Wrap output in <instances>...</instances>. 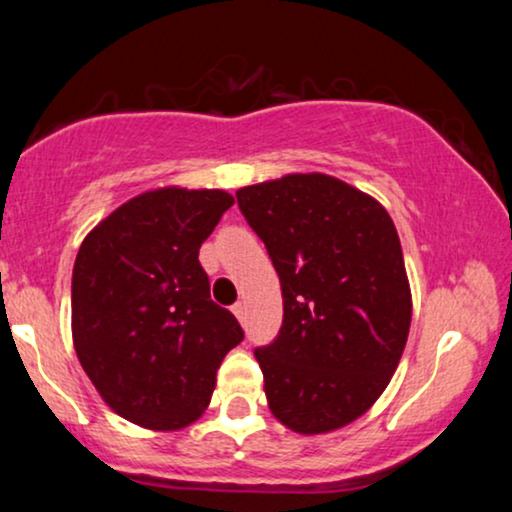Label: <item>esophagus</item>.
<instances>
[{
    "label": "esophagus",
    "mask_w": 512,
    "mask_h": 512,
    "mask_svg": "<svg viewBox=\"0 0 512 512\" xmlns=\"http://www.w3.org/2000/svg\"><path fill=\"white\" fill-rule=\"evenodd\" d=\"M245 310H248V308H245V303H243V301H238L236 305H233V315H236L240 322L245 320Z\"/></svg>",
    "instance_id": "34e87169"
}]
</instances>
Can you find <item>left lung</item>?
<instances>
[{
	"label": "left lung",
	"instance_id": "left-lung-1",
	"mask_svg": "<svg viewBox=\"0 0 512 512\" xmlns=\"http://www.w3.org/2000/svg\"><path fill=\"white\" fill-rule=\"evenodd\" d=\"M238 207L281 281L284 322L255 349L276 419L303 436L373 407L411 325L397 228L383 204L322 173L240 187Z\"/></svg>",
	"mask_w": 512,
	"mask_h": 512
}]
</instances>
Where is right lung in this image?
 <instances>
[{
    "mask_svg": "<svg viewBox=\"0 0 512 512\" xmlns=\"http://www.w3.org/2000/svg\"><path fill=\"white\" fill-rule=\"evenodd\" d=\"M233 197L163 187L129 199L81 243L72 337L110 409L151 431H178L209 407L223 356L243 342L209 296L199 248Z\"/></svg>",
    "mask_w": 512,
    "mask_h": 512,
    "instance_id": "1",
    "label": "right lung"
}]
</instances>
